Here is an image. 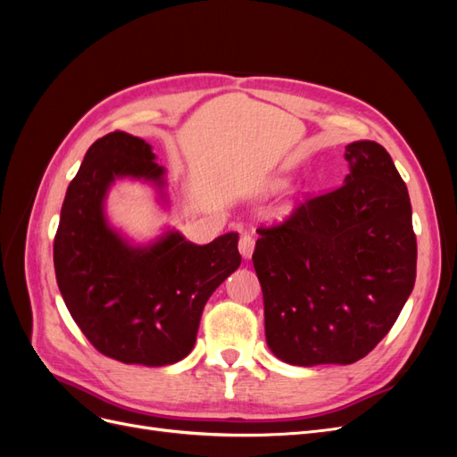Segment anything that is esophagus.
I'll list each match as a JSON object with an SVG mask.
<instances>
[{"label":"esophagus","instance_id":"34e87169","mask_svg":"<svg viewBox=\"0 0 457 457\" xmlns=\"http://www.w3.org/2000/svg\"><path fill=\"white\" fill-rule=\"evenodd\" d=\"M238 250H240V253H242L244 257H247V259L252 257V253H253V250H255V238H253V234H250V232H242V234H240Z\"/></svg>","mask_w":457,"mask_h":457}]
</instances>
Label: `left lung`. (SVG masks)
I'll list each match as a JSON object with an SVG mask.
<instances>
[{
  "instance_id": "left-lung-1",
  "label": "left lung",
  "mask_w": 457,
  "mask_h": 457,
  "mask_svg": "<svg viewBox=\"0 0 457 457\" xmlns=\"http://www.w3.org/2000/svg\"><path fill=\"white\" fill-rule=\"evenodd\" d=\"M351 173L259 227L252 255L270 351L294 366L353 364L389 334L416 282L403 177L381 145L345 146Z\"/></svg>"
}]
</instances>
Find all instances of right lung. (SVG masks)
<instances>
[{
	"instance_id": "add662e5",
	"label": "right lung",
	"mask_w": 457,
	"mask_h": 457,
	"mask_svg": "<svg viewBox=\"0 0 457 457\" xmlns=\"http://www.w3.org/2000/svg\"><path fill=\"white\" fill-rule=\"evenodd\" d=\"M162 185L150 145L112 131L96 139L68 185L53 262L74 322L101 354L123 364L168 366L196 343L207 299L240 267L238 232L205 245L171 232L137 250L110 230L103 200L116 177Z\"/></svg>"
}]
</instances>
